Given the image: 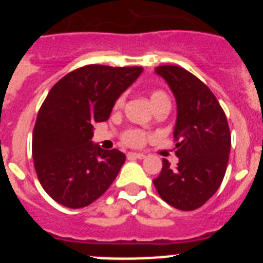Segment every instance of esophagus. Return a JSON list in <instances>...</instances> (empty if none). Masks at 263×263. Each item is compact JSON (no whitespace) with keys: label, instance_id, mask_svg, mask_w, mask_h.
<instances>
[{"label":"esophagus","instance_id":"obj_1","mask_svg":"<svg viewBox=\"0 0 263 263\" xmlns=\"http://www.w3.org/2000/svg\"><path fill=\"white\" fill-rule=\"evenodd\" d=\"M127 157L129 158H137V159H143L146 157L143 153H127Z\"/></svg>","mask_w":263,"mask_h":263}]
</instances>
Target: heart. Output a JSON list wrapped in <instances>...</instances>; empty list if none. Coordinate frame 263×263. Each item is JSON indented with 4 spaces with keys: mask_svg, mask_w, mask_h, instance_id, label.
<instances>
[{
    "mask_svg": "<svg viewBox=\"0 0 263 263\" xmlns=\"http://www.w3.org/2000/svg\"><path fill=\"white\" fill-rule=\"evenodd\" d=\"M150 103H152L153 108L157 110V109L162 108L164 105H171V101H170V97L168 95L164 92V90H153L152 93H150ZM125 103V97L121 96L118 97L117 101L115 104V108L116 109H121L124 106ZM146 139H147V136L146 133H143L142 130H138V129H129L126 130L124 134H122V141H124L125 145L127 146H142L143 143L146 142Z\"/></svg>",
    "mask_w": 263,
    "mask_h": 263,
    "instance_id": "1",
    "label": "heart"
}]
</instances>
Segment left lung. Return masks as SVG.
<instances>
[{
  "instance_id": "left-lung-1",
  "label": "left lung",
  "mask_w": 263,
  "mask_h": 263,
  "mask_svg": "<svg viewBox=\"0 0 263 263\" xmlns=\"http://www.w3.org/2000/svg\"><path fill=\"white\" fill-rule=\"evenodd\" d=\"M176 100V168L163 159L153 180L159 196L182 211H194L215 195L227 171L231 132L227 116L211 89L191 72L178 66H159Z\"/></svg>"
}]
</instances>
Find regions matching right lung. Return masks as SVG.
<instances>
[{
	"label": "right lung",
	"instance_id": "1",
	"mask_svg": "<svg viewBox=\"0 0 263 263\" xmlns=\"http://www.w3.org/2000/svg\"><path fill=\"white\" fill-rule=\"evenodd\" d=\"M142 71L90 64L51 88L34 126L32 159L42 187L57 203L73 210L89 205L118 175L126 157L92 142L93 125L108 120Z\"/></svg>",
	"mask_w": 263,
	"mask_h": 263
}]
</instances>
